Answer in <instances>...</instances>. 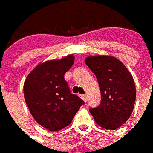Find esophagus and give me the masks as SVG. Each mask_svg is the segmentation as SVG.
Instances as JSON below:
<instances>
[{
    "mask_svg": "<svg viewBox=\"0 0 153 153\" xmlns=\"http://www.w3.org/2000/svg\"><path fill=\"white\" fill-rule=\"evenodd\" d=\"M80 97L83 100V101H84V102H87V101H88V98H87V96H86V95H81Z\"/></svg>",
    "mask_w": 153,
    "mask_h": 153,
    "instance_id": "esophagus-1",
    "label": "esophagus"
}]
</instances>
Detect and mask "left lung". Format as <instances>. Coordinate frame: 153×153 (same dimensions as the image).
<instances>
[{
    "label": "left lung",
    "instance_id": "left-lung-1",
    "mask_svg": "<svg viewBox=\"0 0 153 153\" xmlns=\"http://www.w3.org/2000/svg\"><path fill=\"white\" fill-rule=\"evenodd\" d=\"M85 63L97 77L101 94L100 105L90 108V113L100 127L119 128L134 108L136 89L133 77L123 62L113 56H89Z\"/></svg>",
    "mask_w": 153,
    "mask_h": 153
}]
</instances>
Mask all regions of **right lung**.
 <instances>
[{"instance_id": "1", "label": "right lung", "mask_w": 153, "mask_h": 153, "mask_svg": "<svg viewBox=\"0 0 153 153\" xmlns=\"http://www.w3.org/2000/svg\"><path fill=\"white\" fill-rule=\"evenodd\" d=\"M74 62L70 54L60 60H49L36 65L25 80V101L30 114L39 125L50 131L62 130L71 123L84 104L71 93L64 79Z\"/></svg>"}]
</instances>
